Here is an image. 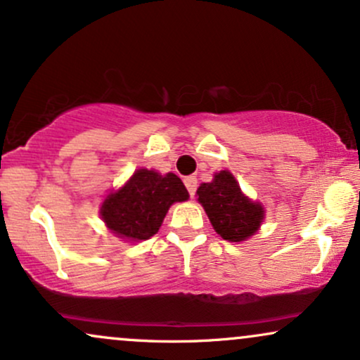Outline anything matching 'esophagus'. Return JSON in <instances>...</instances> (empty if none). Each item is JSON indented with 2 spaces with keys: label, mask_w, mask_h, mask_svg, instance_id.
Wrapping results in <instances>:
<instances>
[{
  "label": "esophagus",
  "mask_w": 360,
  "mask_h": 360,
  "mask_svg": "<svg viewBox=\"0 0 360 360\" xmlns=\"http://www.w3.org/2000/svg\"><path fill=\"white\" fill-rule=\"evenodd\" d=\"M184 186H186V189H188L189 196L194 198V194H196V189H198V179H196V176H188V177H184Z\"/></svg>",
  "instance_id": "34e87169"
}]
</instances>
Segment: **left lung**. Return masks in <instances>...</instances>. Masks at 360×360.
<instances>
[{
  "label": "left lung",
  "mask_w": 360,
  "mask_h": 360,
  "mask_svg": "<svg viewBox=\"0 0 360 360\" xmlns=\"http://www.w3.org/2000/svg\"><path fill=\"white\" fill-rule=\"evenodd\" d=\"M198 201L223 240L243 241L257 231L263 219V207L241 193L231 172L221 171L213 183L198 188Z\"/></svg>",
  "instance_id": "1"
}]
</instances>
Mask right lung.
I'll list each match as a JSON object with an SVG mask.
<instances>
[{
  "label": "right lung",
  "instance_id": "add662e5",
  "mask_svg": "<svg viewBox=\"0 0 360 360\" xmlns=\"http://www.w3.org/2000/svg\"><path fill=\"white\" fill-rule=\"evenodd\" d=\"M189 198L183 181L147 169L134 172L127 184L103 201L101 214L107 226L124 240H147L159 231L169 206Z\"/></svg>",
  "mask_w": 360,
  "mask_h": 360
}]
</instances>
